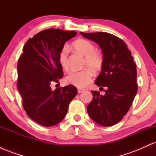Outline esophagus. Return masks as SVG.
Wrapping results in <instances>:
<instances>
[{
    "label": "esophagus",
    "mask_w": 156,
    "mask_h": 156,
    "mask_svg": "<svg viewBox=\"0 0 156 156\" xmlns=\"http://www.w3.org/2000/svg\"><path fill=\"white\" fill-rule=\"evenodd\" d=\"M83 89H80V88H78V93H79V94H80V93H81V92H83Z\"/></svg>",
    "instance_id": "esophagus-1"
}]
</instances>
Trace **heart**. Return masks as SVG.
I'll return each mask as SVG.
<instances>
[{"mask_svg":"<svg viewBox=\"0 0 156 156\" xmlns=\"http://www.w3.org/2000/svg\"><path fill=\"white\" fill-rule=\"evenodd\" d=\"M73 46L80 54L85 56L84 65L89 67L92 70L96 71L101 68L102 65V57L101 54L95 51L94 45L90 41L84 39H79L75 41ZM67 47H64L59 55V62L62 67L65 70L69 68ZM92 78V73L88 69L81 71H72L66 76L65 81L72 84L78 88H84L90 83Z\"/></svg>","mask_w":156,"mask_h":156,"instance_id":"heart-1","label":"heart"}]
</instances>
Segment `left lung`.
I'll list each match as a JSON object with an SVG mask.
<instances>
[{"instance_id": "1", "label": "left lung", "mask_w": 156, "mask_h": 156, "mask_svg": "<svg viewBox=\"0 0 156 156\" xmlns=\"http://www.w3.org/2000/svg\"><path fill=\"white\" fill-rule=\"evenodd\" d=\"M80 34L96 42L103 51L101 73L94 83L106 88L104 95L92 91L93 98L87 112L98 124L114 125L129 111L136 94V65L127 44L119 37L105 32Z\"/></svg>"}]
</instances>
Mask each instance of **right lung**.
<instances>
[{
  "mask_svg": "<svg viewBox=\"0 0 156 156\" xmlns=\"http://www.w3.org/2000/svg\"><path fill=\"white\" fill-rule=\"evenodd\" d=\"M77 34L72 31L50 28L30 38L17 63V89L28 116L38 124L51 127L59 123L69 103L78 93L68 85L51 89L52 83L63 77L59 55L64 44Z\"/></svg>",
  "mask_w": 156,
  "mask_h": 156,
  "instance_id": "obj_1",
  "label": "right lung"
}]
</instances>
